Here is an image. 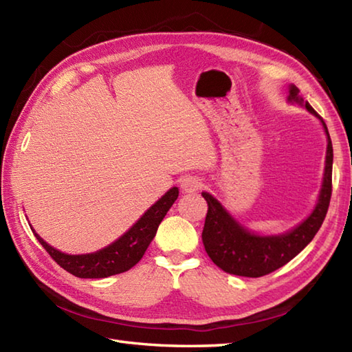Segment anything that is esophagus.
<instances>
[{"mask_svg":"<svg viewBox=\"0 0 352 352\" xmlns=\"http://www.w3.org/2000/svg\"><path fill=\"white\" fill-rule=\"evenodd\" d=\"M201 186H203V182H201L199 177H195V175L184 177L183 180H182V189H183L186 193L197 192L198 189H201Z\"/></svg>","mask_w":352,"mask_h":352,"instance_id":"obj_1","label":"esophagus"}]
</instances>
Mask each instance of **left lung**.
Segmentation results:
<instances>
[{
    "instance_id": "8db88e82",
    "label": "left lung",
    "mask_w": 352,
    "mask_h": 352,
    "mask_svg": "<svg viewBox=\"0 0 352 352\" xmlns=\"http://www.w3.org/2000/svg\"><path fill=\"white\" fill-rule=\"evenodd\" d=\"M287 102L304 107L310 115L319 119L325 131V168L318 201L307 218L298 226L278 234H260L239 222L212 193L203 192V197L208 204L203 230L204 248L213 263L228 274L257 278L286 265L313 241L322 226L328 206H330L333 174V145L330 133L322 118L313 110L307 101L302 100L300 91L294 85L289 86Z\"/></svg>"
}]
</instances>
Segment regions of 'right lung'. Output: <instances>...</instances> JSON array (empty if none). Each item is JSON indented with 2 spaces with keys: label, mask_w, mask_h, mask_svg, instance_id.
Masks as SVG:
<instances>
[{
  "label": "right lung",
  "mask_w": 352,
  "mask_h": 352,
  "mask_svg": "<svg viewBox=\"0 0 352 352\" xmlns=\"http://www.w3.org/2000/svg\"><path fill=\"white\" fill-rule=\"evenodd\" d=\"M178 198V188H170L162 198L148 208L125 233L115 242L104 248L87 254H66L51 246L36 233L30 223L39 243L48 251L50 256L60 265L65 271L78 278H106L110 275L129 271L144 257L146 248L154 239L157 228L166 216L168 210Z\"/></svg>",
  "instance_id": "add662e5"
}]
</instances>
